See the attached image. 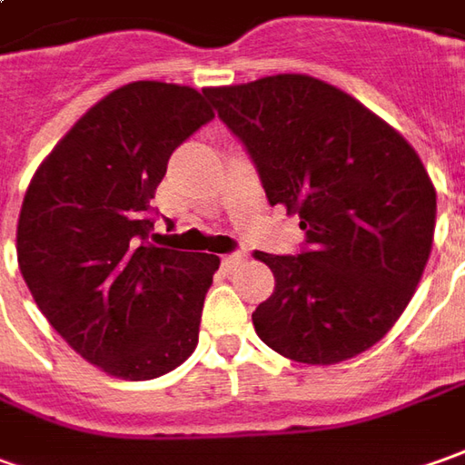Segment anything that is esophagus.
I'll return each instance as SVG.
<instances>
[{"mask_svg": "<svg viewBox=\"0 0 465 465\" xmlns=\"http://www.w3.org/2000/svg\"><path fill=\"white\" fill-rule=\"evenodd\" d=\"M245 261V253H227L223 255V266L225 269H235V266H240Z\"/></svg>", "mask_w": 465, "mask_h": 465, "instance_id": "34e87169", "label": "esophagus"}]
</instances>
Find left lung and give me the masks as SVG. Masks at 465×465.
<instances>
[{
	"label": "left lung",
	"instance_id": "8db88e82",
	"mask_svg": "<svg viewBox=\"0 0 465 465\" xmlns=\"http://www.w3.org/2000/svg\"><path fill=\"white\" fill-rule=\"evenodd\" d=\"M204 96L253 158L271 207L299 214L307 248L255 258L273 294L253 312L283 358L332 366L369 351L407 310L428 266L435 186L400 133L304 74L212 86Z\"/></svg>",
	"mask_w": 465,
	"mask_h": 465
}]
</instances>
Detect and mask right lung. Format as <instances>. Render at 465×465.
<instances>
[{
    "label": "right lung",
    "instance_id": "1",
    "mask_svg": "<svg viewBox=\"0 0 465 465\" xmlns=\"http://www.w3.org/2000/svg\"><path fill=\"white\" fill-rule=\"evenodd\" d=\"M212 117L192 86L124 84L65 133L25 192L22 279L53 330L109 376L158 379L199 342L220 258L148 238L171 153Z\"/></svg>",
    "mask_w": 465,
    "mask_h": 465
}]
</instances>
